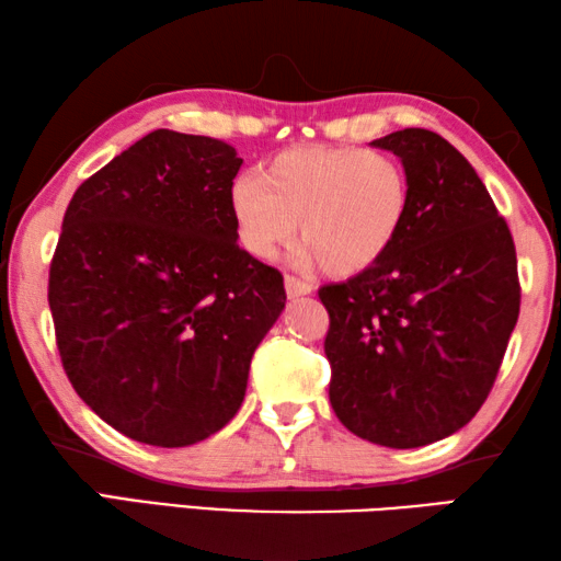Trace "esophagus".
I'll list each match as a JSON object with an SVG mask.
<instances>
[{"mask_svg":"<svg viewBox=\"0 0 561 561\" xmlns=\"http://www.w3.org/2000/svg\"><path fill=\"white\" fill-rule=\"evenodd\" d=\"M284 289H287V294L294 299V297H307L314 287H311L309 282L294 277V274H287V279H284Z\"/></svg>","mask_w":561,"mask_h":561,"instance_id":"1","label":"esophagus"}]
</instances>
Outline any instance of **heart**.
Instances as JSON below:
<instances>
[{
  "mask_svg": "<svg viewBox=\"0 0 561 561\" xmlns=\"http://www.w3.org/2000/svg\"><path fill=\"white\" fill-rule=\"evenodd\" d=\"M227 205L237 242L252 257L272 260L299 225L304 242L291 260L351 277L381 262L401 234L411 180L383 150L289 148L262 168L260 180L237 178Z\"/></svg>",
  "mask_w": 561,
  "mask_h": 561,
  "instance_id": "b5f03b06",
  "label": "heart"
}]
</instances>
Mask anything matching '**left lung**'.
<instances>
[{"label": "left lung", "instance_id": "left-lung-1", "mask_svg": "<svg viewBox=\"0 0 561 561\" xmlns=\"http://www.w3.org/2000/svg\"><path fill=\"white\" fill-rule=\"evenodd\" d=\"M371 146L401 158L411 205L381 262L319 289L329 401L358 438L421 448L468 425L495 383L519 317L517 254L488 187L438 133Z\"/></svg>", "mask_w": 561, "mask_h": 561}]
</instances>
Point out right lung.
<instances>
[{"label":"right lung","mask_w":561,"mask_h":561,"mask_svg":"<svg viewBox=\"0 0 561 561\" xmlns=\"http://www.w3.org/2000/svg\"><path fill=\"white\" fill-rule=\"evenodd\" d=\"M240 165L222 140L158 128L66 207L49 270L64 371L138 443L185 448L225 428L287 301L282 274L237 244Z\"/></svg>","instance_id":"add662e5"}]
</instances>
